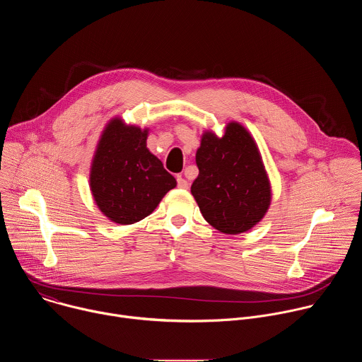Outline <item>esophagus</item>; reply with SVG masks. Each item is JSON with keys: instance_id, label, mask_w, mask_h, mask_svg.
<instances>
[{"instance_id": "esophagus-1", "label": "esophagus", "mask_w": 362, "mask_h": 362, "mask_svg": "<svg viewBox=\"0 0 362 362\" xmlns=\"http://www.w3.org/2000/svg\"><path fill=\"white\" fill-rule=\"evenodd\" d=\"M177 187H180V189H187L189 187V183L183 176H177Z\"/></svg>"}]
</instances>
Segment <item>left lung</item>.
Instances as JSON below:
<instances>
[{
	"mask_svg": "<svg viewBox=\"0 0 362 362\" xmlns=\"http://www.w3.org/2000/svg\"><path fill=\"white\" fill-rule=\"evenodd\" d=\"M196 165L190 192L206 222L226 235L261 222L271 204V183L259 148L242 124L228 123L222 137L204 132Z\"/></svg>",
	"mask_w": 362,
	"mask_h": 362,
	"instance_id": "obj_1",
	"label": "left lung"
}]
</instances>
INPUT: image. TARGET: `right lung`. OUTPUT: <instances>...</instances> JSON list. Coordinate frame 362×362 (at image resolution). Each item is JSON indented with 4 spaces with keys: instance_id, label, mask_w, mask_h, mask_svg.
<instances>
[{
    "instance_id": "obj_1",
    "label": "right lung",
    "mask_w": 362,
    "mask_h": 362,
    "mask_svg": "<svg viewBox=\"0 0 362 362\" xmlns=\"http://www.w3.org/2000/svg\"><path fill=\"white\" fill-rule=\"evenodd\" d=\"M148 129L109 122L98 140L90 189L98 209L119 225H132L148 216L176 187V179L146 147Z\"/></svg>"
}]
</instances>
